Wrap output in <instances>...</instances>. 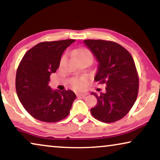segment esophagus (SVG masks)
Returning <instances> with one entry per match:
<instances>
[{
	"instance_id": "obj_1",
	"label": "esophagus",
	"mask_w": 160,
	"mask_h": 160,
	"mask_svg": "<svg viewBox=\"0 0 160 160\" xmlns=\"http://www.w3.org/2000/svg\"><path fill=\"white\" fill-rule=\"evenodd\" d=\"M77 97L78 98H85L87 95L86 93H77Z\"/></svg>"
}]
</instances>
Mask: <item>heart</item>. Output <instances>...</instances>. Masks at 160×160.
Returning a JSON list of instances; mask_svg holds the SVG:
<instances>
[{
	"label": "heart",
	"mask_w": 160,
	"mask_h": 160,
	"mask_svg": "<svg viewBox=\"0 0 160 160\" xmlns=\"http://www.w3.org/2000/svg\"><path fill=\"white\" fill-rule=\"evenodd\" d=\"M78 58H89L92 60V54L89 50L87 49H82L78 52ZM87 80L85 78H75L73 82H72V86L76 89H79V90H82L84 89L85 87H87Z\"/></svg>",
	"instance_id": "heart-1"
}]
</instances>
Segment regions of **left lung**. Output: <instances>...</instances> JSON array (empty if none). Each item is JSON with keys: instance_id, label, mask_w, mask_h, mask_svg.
<instances>
[{"instance_id": "1", "label": "left lung", "mask_w": 160, "mask_h": 160, "mask_svg": "<svg viewBox=\"0 0 160 160\" xmlns=\"http://www.w3.org/2000/svg\"><path fill=\"white\" fill-rule=\"evenodd\" d=\"M84 43L99 62L95 81L106 84V93H92L98 99L92 115L105 123L117 122L128 114L138 97L139 78L134 60L113 41L88 39Z\"/></svg>"}]
</instances>
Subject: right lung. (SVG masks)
Instances as JSON below:
<instances>
[{"mask_svg": "<svg viewBox=\"0 0 160 160\" xmlns=\"http://www.w3.org/2000/svg\"><path fill=\"white\" fill-rule=\"evenodd\" d=\"M74 39L43 41L25 54L17 68L16 91L26 111L39 121L57 122L68 116L76 94L54 91L49 76L60 66L61 56Z\"/></svg>", "mask_w": 160, "mask_h": 160, "instance_id": "add662e5", "label": "right lung"}]
</instances>
